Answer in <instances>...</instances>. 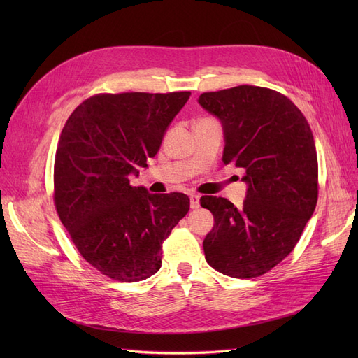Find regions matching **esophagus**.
<instances>
[{
    "instance_id": "esophagus-1",
    "label": "esophagus",
    "mask_w": 358,
    "mask_h": 358,
    "mask_svg": "<svg viewBox=\"0 0 358 358\" xmlns=\"http://www.w3.org/2000/svg\"><path fill=\"white\" fill-rule=\"evenodd\" d=\"M189 204H191V209L200 208V196H199V194H191V196H189Z\"/></svg>"
}]
</instances>
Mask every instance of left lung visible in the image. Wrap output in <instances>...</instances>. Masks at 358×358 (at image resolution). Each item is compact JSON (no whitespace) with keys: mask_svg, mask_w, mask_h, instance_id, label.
Masks as SVG:
<instances>
[{"mask_svg":"<svg viewBox=\"0 0 358 358\" xmlns=\"http://www.w3.org/2000/svg\"><path fill=\"white\" fill-rule=\"evenodd\" d=\"M199 103L222 124L224 164L243 169L248 183L239 209L222 197L200 199L215 220L203 242L206 262L231 278L262 276L291 254L315 210L310 127L288 96L263 86L203 92Z\"/></svg>","mask_w":358,"mask_h":358,"instance_id":"1","label":"left lung"}]
</instances>
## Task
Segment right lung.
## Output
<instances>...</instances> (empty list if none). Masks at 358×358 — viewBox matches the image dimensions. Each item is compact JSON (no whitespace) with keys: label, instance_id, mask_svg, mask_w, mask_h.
Wrapping results in <instances>:
<instances>
[{"label":"right lung","instance_id":"1","mask_svg":"<svg viewBox=\"0 0 358 358\" xmlns=\"http://www.w3.org/2000/svg\"><path fill=\"white\" fill-rule=\"evenodd\" d=\"M191 92L96 94L64 125L53 166V201L80 255L104 276L138 282L161 267V248L189 210L182 192L129 185L148 167Z\"/></svg>","mask_w":358,"mask_h":358}]
</instances>
